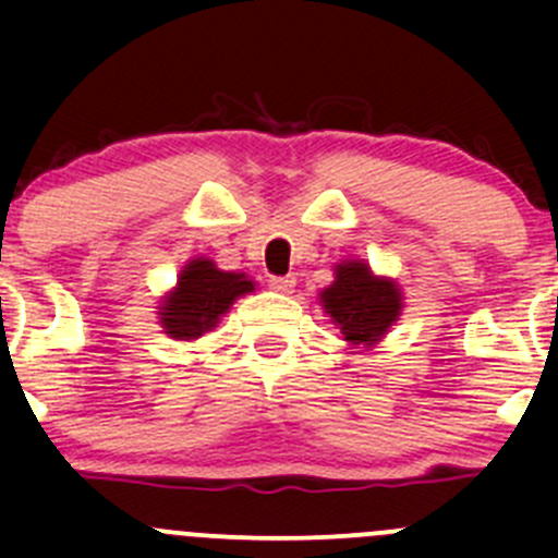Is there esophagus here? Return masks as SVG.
Listing matches in <instances>:
<instances>
[{"label":"esophagus","instance_id":"esophagus-1","mask_svg":"<svg viewBox=\"0 0 558 558\" xmlns=\"http://www.w3.org/2000/svg\"><path fill=\"white\" fill-rule=\"evenodd\" d=\"M294 275H275V278H269V286H272L275 291H280V294H289L291 289H294Z\"/></svg>","mask_w":558,"mask_h":558}]
</instances>
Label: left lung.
Listing matches in <instances>:
<instances>
[{
	"label": "left lung",
	"instance_id": "8db88e82",
	"mask_svg": "<svg viewBox=\"0 0 558 558\" xmlns=\"http://www.w3.org/2000/svg\"><path fill=\"white\" fill-rule=\"evenodd\" d=\"M320 302L353 345L380 340L402 311L397 286L391 280L375 278L362 262L340 264L335 283L320 291Z\"/></svg>",
	"mask_w": 558,
	"mask_h": 558
}]
</instances>
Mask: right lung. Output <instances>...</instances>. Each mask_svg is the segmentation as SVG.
Returning <instances> with one entry per match:
<instances>
[{
    "instance_id": "1",
    "label": "right lung",
    "mask_w": 558,
    "mask_h": 558,
    "mask_svg": "<svg viewBox=\"0 0 558 558\" xmlns=\"http://www.w3.org/2000/svg\"><path fill=\"white\" fill-rule=\"evenodd\" d=\"M247 291H253V280L245 275L221 272L210 258H194L161 307V326L174 340H194L210 331L229 305Z\"/></svg>"
}]
</instances>
